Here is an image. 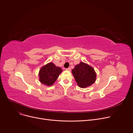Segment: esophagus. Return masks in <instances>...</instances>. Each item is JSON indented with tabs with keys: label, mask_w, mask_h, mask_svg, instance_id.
Wrapping results in <instances>:
<instances>
[{
	"label": "esophagus",
	"mask_w": 133,
	"mask_h": 133,
	"mask_svg": "<svg viewBox=\"0 0 133 133\" xmlns=\"http://www.w3.org/2000/svg\"><path fill=\"white\" fill-rule=\"evenodd\" d=\"M70 69H70V67H69V68L66 69V70H68V71H70Z\"/></svg>",
	"instance_id": "esophagus-1"
}]
</instances>
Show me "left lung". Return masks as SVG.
I'll return each instance as SVG.
<instances>
[{
  "instance_id": "obj_1",
  "label": "left lung",
  "mask_w": 133,
  "mask_h": 133,
  "mask_svg": "<svg viewBox=\"0 0 133 133\" xmlns=\"http://www.w3.org/2000/svg\"><path fill=\"white\" fill-rule=\"evenodd\" d=\"M75 79L79 87L85 88L93 84L96 80V73L93 67L81 62L72 69Z\"/></svg>"
}]
</instances>
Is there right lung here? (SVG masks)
I'll use <instances>...</instances> for the list:
<instances>
[{
    "label": "right lung",
    "mask_w": 133,
    "mask_h": 133,
    "mask_svg": "<svg viewBox=\"0 0 133 133\" xmlns=\"http://www.w3.org/2000/svg\"><path fill=\"white\" fill-rule=\"evenodd\" d=\"M62 72L60 67H57L54 63H49L43 66L39 73L40 82L46 86H51Z\"/></svg>",
    "instance_id": "obj_1"
}]
</instances>
